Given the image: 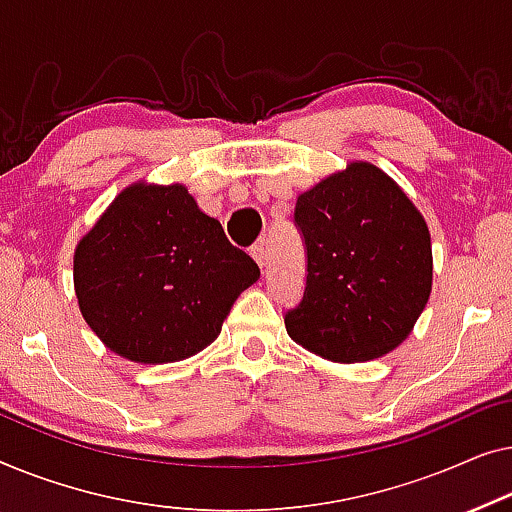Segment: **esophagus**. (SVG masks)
<instances>
[{"label": "esophagus", "mask_w": 512, "mask_h": 512, "mask_svg": "<svg viewBox=\"0 0 512 512\" xmlns=\"http://www.w3.org/2000/svg\"><path fill=\"white\" fill-rule=\"evenodd\" d=\"M250 255H253L255 262L264 269V264H266V248H264V243H255V246L250 248Z\"/></svg>", "instance_id": "esophagus-1"}]
</instances>
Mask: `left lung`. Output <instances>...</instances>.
Masks as SVG:
<instances>
[{"mask_svg":"<svg viewBox=\"0 0 512 512\" xmlns=\"http://www.w3.org/2000/svg\"><path fill=\"white\" fill-rule=\"evenodd\" d=\"M306 290L285 313L292 341L341 364L369 362L406 341L431 294V236L385 171L350 162L299 194Z\"/></svg>","mask_w":512,"mask_h":512,"instance_id":"1","label":"left lung"}]
</instances>
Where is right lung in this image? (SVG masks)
I'll return each instance as SVG.
<instances>
[{"label": "right lung", "mask_w": 512, "mask_h": 512, "mask_svg": "<svg viewBox=\"0 0 512 512\" xmlns=\"http://www.w3.org/2000/svg\"><path fill=\"white\" fill-rule=\"evenodd\" d=\"M257 278L253 257L181 183L125 187L74 253L85 322L139 364L181 362L211 345Z\"/></svg>", "instance_id": "add662e5"}]
</instances>
